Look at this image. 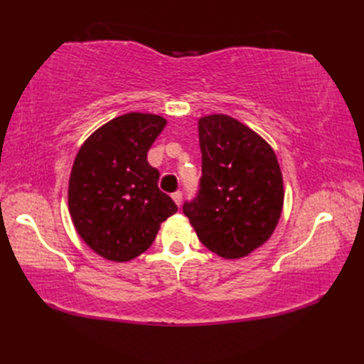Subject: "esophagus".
Returning a JSON list of instances; mask_svg holds the SVG:
<instances>
[{"label": "esophagus", "instance_id": "34e87169", "mask_svg": "<svg viewBox=\"0 0 364 364\" xmlns=\"http://www.w3.org/2000/svg\"><path fill=\"white\" fill-rule=\"evenodd\" d=\"M172 198H173V202H175L178 206H181V200H183L181 191H176V192H173V194H172Z\"/></svg>", "mask_w": 364, "mask_h": 364}]
</instances>
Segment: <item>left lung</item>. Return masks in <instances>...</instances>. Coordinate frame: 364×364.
<instances>
[{"mask_svg":"<svg viewBox=\"0 0 364 364\" xmlns=\"http://www.w3.org/2000/svg\"><path fill=\"white\" fill-rule=\"evenodd\" d=\"M202 176L183 213L205 247L241 258L264 244L283 208V178L270 145L223 114L198 120Z\"/></svg>","mask_w":364,"mask_h":364,"instance_id":"1","label":"left lung"}]
</instances>
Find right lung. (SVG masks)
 I'll return each mask as SVG.
<instances>
[{
	"label": "right lung",
	"mask_w": 364,
	"mask_h": 364,
	"mask_svg": "<svg viewBox=\"0 0 364 364\" xmlns=\"http://www.w3.org/2000/svg\"><path fill=\"white\" fill-rule=\"evenodd\" d=\"M164 127L159 115H120L97 129L76 154L68 210L84 242L106 259L139 257L153 244L161 223L178 211L158 188V168L146 161Z\"/></svg>",
	"instance_id": "right-lung-1"
}]
</instances>
